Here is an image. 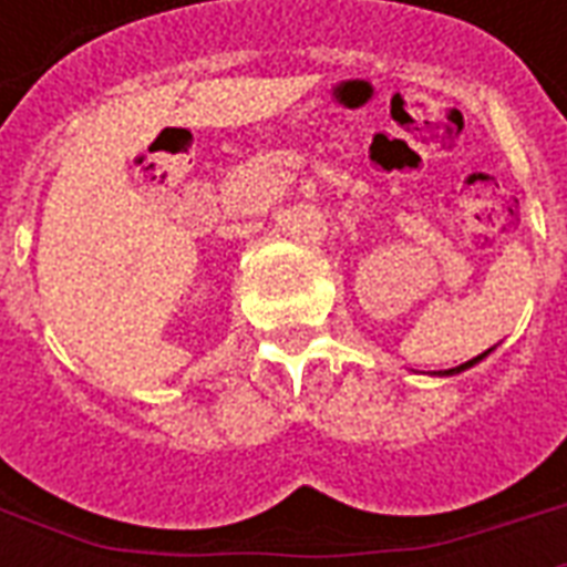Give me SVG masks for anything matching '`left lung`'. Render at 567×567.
<instances>
[{"instance_id":"left-lung-1","label":"left lung","mask_w":567,"mask_h":567,"mask_svg":"<svg viewBox=\"0 0 567 567\" xmlns=\"http://www.w3.org/2000/svg\"><path fill=\"white\" fill-rule=\"evenodd\" d=\"M483 357H486V353H481V357H474V359H468V362H465V365H456V369H450V371H447V374H453V371H465V369H468V365H474V362H477V359H483Z\"/></svg>"}]
</instances>
